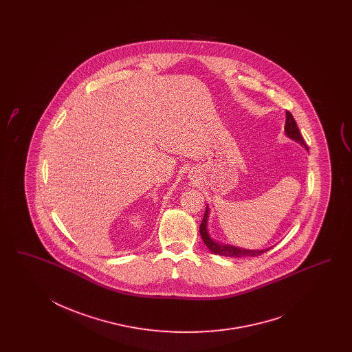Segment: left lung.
Listing matches in <instances>:
<instances>
[{"label": "left lung", "mask_w": 352, "mask_h": 352, "mask_svg": "<svg viewBox=\"0 0 352 352\" xmlns=\"http://www.w3.org/2000/svg\"><path fill=\"white\" fill-rule=\"evenodd\" d=\"M285 133L288 134L289 137L294 140L299 142L300 144H303L306 148V143L302 138L300 133H299L298 126H297V122L293 118V115L287 111V121H285ZM309 149V148H307ZM208 213H209V209L206 208L205 214H204L203 222L200 224V234H201V239H203L204 244L206 245V248L213 252L214 254H218V256H234V258H241V256H261L262 253H265L267 250H246V249H240V248H234V246L223 245V244H218L217 241H213L209 234H208V230H206V221H208Z\"/></svg>", "instance_id": "obj_1"}]
</instances>
